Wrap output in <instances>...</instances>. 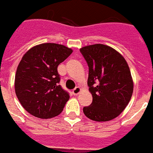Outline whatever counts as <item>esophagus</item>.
I'll return each mask as SVG.
<instances>
[{
	"label": "esophagus",
	"instance_id": "obj_1",
	"mask_svg": "<svg viewBox=\"0 0 153 153\" xmlns=\"http://www.w3.org/2000/svg\"><path fill=\"white\" fill-rule=\"evenodd\" d=\"M81 89L80 87H78V86L77 87H76L74 90H72V93H73L74 95H78V94L81 93Z\"/></svg>",
	"mask_w": 153,
	"mask_h": 153
}]
</instances>
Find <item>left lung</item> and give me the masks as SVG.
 <instances>
[{
	"label": "left lung",
	"mask_w": 153,
	"mask_h": 153,
	"mask_svg": "<svg viewBox=\"0 0 153 153\" xmlns=\"http://www.w3.org/2000/svg\"><path fill=\"white\" fill-rule=\"evenodd\" d=\"M89 67L88 85L93 97L84 107L85 117L95 121L117 117L132 97L134 81L126 60L113 48L102 44L80 49Z\"/></svg>",
	"instance_id": "8db88e82"
}]
</instances>
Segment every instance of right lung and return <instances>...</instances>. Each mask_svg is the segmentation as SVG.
Listing matches in <instances>:
<instances>
[{"mask_svg":"<svg viewBox=\"0 0 153 153\" xmlns=\"http://www.w3.org/2000/svg\"><path fill=\"white\" fill-rule=\"evenodd\" d=\"M72 53V49L63 45L43 43L24 53L18 65L14 90L28 113L48 119L62 112L70 96L59 85L57 68Z\"/></svg>","mask_w":153,"mask_h":153,"instance_id":"obj_1","label":"right lung"}]
</instances>
